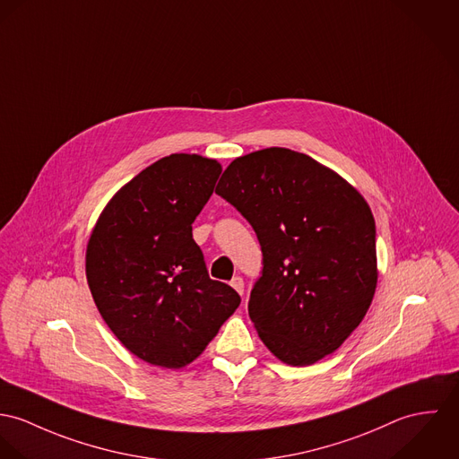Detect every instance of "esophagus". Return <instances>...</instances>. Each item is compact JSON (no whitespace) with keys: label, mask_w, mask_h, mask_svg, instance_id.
Segmentation results:
<instances>
[{"label":"esophagus","mask_w":459,"mask_h":459,"mask_svg":"<svg viewBox=\"0 0 459 459\" xmlns=\"http://www.w3.org/2000/svg\"><path fill=\"white\" fill-rule=\"evenodd\" d=\"M230 285H232V289H234L239 296H243V294H245V281H243V278H239V276L232 278Z\"/></svg>","instance_id":"obj_1"}]
</instances>
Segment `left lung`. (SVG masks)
<instances>
[{"label":"left lung","instance_id":"8db88e82","mask_svg":"<svg viewBox=\"0 0 459 459\" xmlns=\"http://www.w3.org/2000/svg\"><path fill=\"white\" fill-rule=\"evenodd\" d=\"M216 194L254 227L264 255L248 313L289 366L338 351L373 301L375 218L347 179L305 153L265 148L225 169Z\"/></svg>","mask_w":459,"mask_h":459}]
</instances>
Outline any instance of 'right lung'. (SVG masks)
Returning <instances> with one entry per match:
<instances>
[{"label":"right lung","instance_id":"obj_1","mask_svg":"<svg viewBox=\"0 0 459 459\" xmlns=\"http://www.w3.org/2000/svg\"><path fill=\"white\" fill-rule=\"evenodd\" d=\"M221 163L174 153L123 185L86 247V278L105 324L134 356L169 369L194 362L241 303L207 276L192 223Z\"/></svg>","mask_w":459,"mask_h":459}]
</instances>
